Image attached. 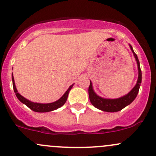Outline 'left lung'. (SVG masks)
I'll use <instances>...</instances> for the list:
<instances>
[{
    "mask_svg": "<svg viewBox=\"0 0 156 156\" xmlns=\"http://www.w3.org/2000/svg\"><path fill=\"white\" fill-rule=\"evenodd\" d=\"M130 48H131V51L134 53V57H135L136 61L137 63L138 67V80L137 82L136 86L133 88V89L128 93L126 95L123 96V97L117 99H105L99 97L98 95L95 94L93 91L92 89V84H91V81H90V85L89 87V95L90 101L91 104L96 108L101 110L103 111L106 112H118L119 110H122L124 107L128 106V104H131L133 101L137 97L138 91H139L140 86L141 83V80H142V73H141L140 67V62L138 60L137 55L134 53V50L132 49V46L130 45Z\"/></svg>",
    "mask_w": 156,
    "mask_h": 156,
    "instance_id": "1",
    "label": "left lung"
}]
</instances>
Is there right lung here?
<instances>
[{
	"instance_id": "right-lung-1",
	"label": "right lung",
	"mask_w": 156,
	"mask_h": 156,
	"mask_svg": "<svg viewBox=\"0 0 156 156\" xmlns=\"http://www.w3.org/2000/svg\"><path fill=\"white\" fill-rule=\"evenodd\" d=\"M12 86H13L14 91H15L16 95V97L18 98L19 100L22 103L25 104L27 107H29L30 110H32L33 111H35V112H39V113H45V112L52 111V110H56V109L59 108V107H61L62 106H63L64 104H65V102H66L67 96H68V94H69V91H70V90L71 89V88L73 87V85L70 86V87H69V89H67L66 92L64 94V95L62 96L59 100L56 101H55L53 103H50V104H38V103H34V102L30 101L27 100L26 98L22 97V96L18 92L16 88L15 83H14L13 76H12Z\"/></svg>"
}]
</instances>
